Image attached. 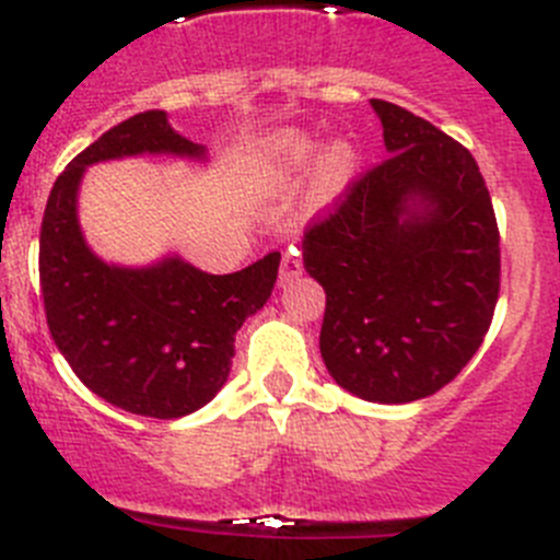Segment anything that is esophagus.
I'll use <instances>...</instances> for the list:
<instances>
[{"mask_svg":"<svg viewBox=\"0 0 560 560\" xmlns=\"http://www.w3.org/2000/svg\"><path fill=\"white\" fill-rule=\"evenodd\" d=\"M303 273V262L295 257V254H287L284 259H281V270H279V284H290V281H295L298 276Z\"/></svg>","mask_w":560,"mask_h":560,"instance_id":"obj_1","label":"esophagus"}]
</instances>
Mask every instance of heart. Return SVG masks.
Wrapping results in <instances>:
<instances>
[{
    "label": "heart",
    "instance_id": "1",
    "mask_svg": "<svg viewBox=\"0 0 560 560\" xmlns=\"http://www.w3.org/2000/svg\"><path fill=\"white\" fill-rule=\"evenodd\" d=\"M319 139L301 128H281L259 139L252 153V164L265 183L284 186L314 160L308 202L314 208H330L339 202L361 175V150L350 139H334L317 154Z\"/></svg>",
    "mask_w": 560,
    "mask_h": 560
}]
</instances>
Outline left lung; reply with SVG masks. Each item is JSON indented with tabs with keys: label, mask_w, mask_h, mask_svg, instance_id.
<instances>
[{
	"label": "left lung",
	"mask_w": 560,
	"mask_h": 560,
	"mask_svg": "<svg viewBox=\"0 0 560 560\" xmlns=\"http://www.w3.org/2000/svg\"><path fill=\"white\" fill-rule=\"evenodd\" d=\"M388 161L308 226L303 265L325 290L319 352L336 385L380 405L452 383L492 323L501 248L474 155L372 97Z\"/></svg>",
	"instance_id": "1"
}]
</instances>
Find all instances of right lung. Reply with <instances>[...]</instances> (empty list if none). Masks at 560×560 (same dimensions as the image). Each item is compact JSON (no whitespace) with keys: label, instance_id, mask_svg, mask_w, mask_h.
I'll return each instance as SVG.
<instances>
[{"label":"right lung","instance_id":"add662e5","mask_svg":"<svg viewBox=\"0 0 560 560\" xmlns=\"http://www.w3.org/2000/svg\"><path fill=\"white\" fill-rule=\"evenodd\" d=\"M136 155L205 164L208 148L177 133L166 112H144L75 155L43 213L40 290L51 339L75 377L119 410L170 421L208 405L226 383L235 334L268 303L281 254L226 276L175 252L150 265L97 257L79 224L84 172Z\"/></svg>","mask_w":560,"mask_h":560}]
</instances>
